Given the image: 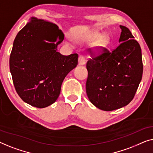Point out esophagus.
Here are the masks:
<instances>
[{
  "label": "esophagus",
  "mask_w": 153,
  "mask_h": 153,
  "mask_svg": "<svg viewBox=\"0 0 153 153\" xmlns=\"http://www.w3.org/2000/svg\"><path fill=\"white\" fill-rule=\"evenodd\" d=\"M85 64V59L83 56H79L78 58V64L79 65H84Z\"/></svg>",
  "instance_id": "1"
}]
</instances>
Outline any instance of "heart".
Wrapping results in <instances>:
<instances>
[{"mask_svg": "<svg viewBox=\"0 0 153 153\" xmlns=\"http://www.w3.org/2000/svg\"><path fill=\"white\" fill-rule=\"evenodd\" d=\"M87 40L89 42H96L94 48L96 54H100L108 48L111 44V36L109 34H102L98 31H94L87 36Z\"/></svg>", "mask_w": 153, "mask_h": 153, "instance_id": "1", "label": "heart"}]
</instances>
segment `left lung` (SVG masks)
<instances>
[{"instance_id":"1","label":"left lung","mask_w":153,"mask_h":153,"mask_svg":"<svg viewBox=\"0 0 153 153\" xmlns=\"http://www.w3.org/2000/svg\"><path fill=\"white\" fill-rule=\"evenodd\" d=\"M120 27V44L117 48L111 52L106 48L87 62V96L92 104L104 111L128 105L134 97L143 74L140 45L128 27Z\"/></svg>"}]
</instances>
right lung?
Returning <instances> with one entry per match:
<instances>
[{
    "label": "right lung",
    "mask_w": 153,
    "mask_h": 153,
    "mask_svg": "<svg viewBox=\"0 0 153 153\" xmlns=\"http://www.w3.org/2000/svg\"><path fill=\"white\" fill-rule=\"evenodd\" d=\"M64 38L57 25L34 17L17 34L10 69L16 91L27 104L44 108L54 103L64 79L77 65V53L57 52Z\"/></svg>",
    "instance_id": "add662e5"
}]
</instances>
